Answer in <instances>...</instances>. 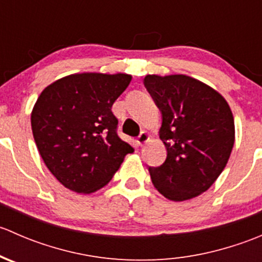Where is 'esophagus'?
I'll return each mask as SVG.
<instances>
[{
	"instance_id": "1",
	"label": "esophagus",
	"mask_w": 262,
	"mask_h": 262,
	"mask_svg": "<svg viewBox=\"0 0 262 262\" xmlns=\"http://www.w3.org/2000/svg\"><path fill=\"white\" fill-rule=\"evenodd\" d=\"M149 138L150 136L147 133V132H142V133L139 134L138 138H137V143H138V146L142 147L144 143H147V142L149 141Z\"/></svg>"
}]
</instances>
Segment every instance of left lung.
I'll list each match as a JSON object with an SVG mask.
<instances>
[{"label": "left lung", "mask_w": 262, "mask_h": 262, "mask_svg": "<svg viewBox=\"0 0 262 262\" xmlns=\"http://www.w3.org/2000/svg\"><path fill=\"white\" fill-rule=\"evenodd\" d=\"M144 86L162 114L166 161L149 167L156 189L184 202L207 191L226 167L234 144V120L223 96L185 75H147Z\"/></svg>", "instance_id": "1"}]
</instances>
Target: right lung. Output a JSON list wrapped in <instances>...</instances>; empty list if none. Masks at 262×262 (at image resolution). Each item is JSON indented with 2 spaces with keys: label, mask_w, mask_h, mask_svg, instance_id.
<instances>
[{
  "label": "right lung",
  "mask_w": 262,
  "mask_h": 262,
  "mask_svg": "<svg viewBox=\"0 0 262 262\" xmlns=\"http://www.w3.org/2000/svg\"><path fill=\"white\" fill-rule=\"evenodd\" d=\"M130 75L75 73L43 90L31 112L36 147L63 186L91 194L113 179L133 147L116 133L115 100Z\"/></svg>",
  "instance_id": "right-lung-1"
}]
</instances>
